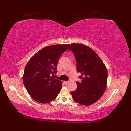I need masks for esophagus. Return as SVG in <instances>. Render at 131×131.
<instances>
[{
    "instance_id": "esophagus-1",
    "label": "esophagus",
    "mask_w": 131,
    "mask_h": 131,
    "mask_svg": "<svg viewBox=\"0 0 131 131\" xmlns=\"http://www.w3.org/2000/svg\"><path fill=\"white\" fill-rule=\"evenodd\" d=\"M64 82L65 83V84H66V85H67L68 84H69V81H64Z\"/></svg>"
}]
</instances>
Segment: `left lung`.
I'll return each mask as SVG.
<instances>
[{
  "label": "left lung",
  "instance_id": "8db88e82",
  "mask_svg": "<svg viewBox=\"0 0 131 131\" xmlns=\"http://www.w3.org/2000/svg\"><path fill=\"white\" fill-rule=\"evenodd\" d=\"M72 50L77 59V69L81 75V82H77V88L70 92L74 100L89 106L96 102L103 94L107 86L108 70L104 63L90 47L82 43H72Z\"/></svg>",
  "mask_w": 131,
  "mask_h": 131
}]
</instances>
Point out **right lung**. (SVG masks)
Returning a JSON list of instances; mask_svg holds the SVG:
<instances>
[{
  "instance_id": "1",
  "label": "right lung",
  "mask_w": 131,
  "mask_h": 131,
  "mask_svg": "<svg viewBox=\"0 0 131 131\" xmlns=\"http://www.w3.org/2000/svg\"><path fill=\"white\" fill-rule=\"evenodd\" d=\"M70 44H57L43 47L28 62L23 75V82L28 93L34 101L48 103L57 96L62 81L53 79L57 73L59 57Z\"/></svg>"
}]
</instances>
